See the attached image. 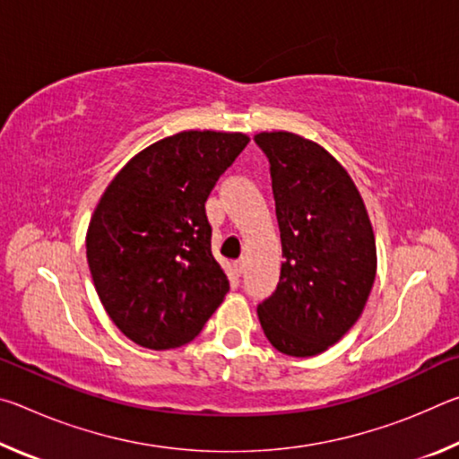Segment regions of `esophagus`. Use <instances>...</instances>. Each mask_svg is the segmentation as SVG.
<instances>
[{
    "instance_id": "34e87169",
    "label": "esophagus",
    "mask_w": 459,
    "mask_h": 459,
    "mask_svg": "<svg viewBox=\"0 0 459 459\" xmlns=\"http://www.w3.org/2000/svg\"><path fill=\"white\" fill-rule=\"evenodd\" d=\"M245 269H247V261L245 259H238V261H235V273L240 277L245 273Z\"/></svg>"
}]
</instances>
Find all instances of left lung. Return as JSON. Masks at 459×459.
Returning <instances> with one entry per match:
<instances>
[{"label": "left lung", "mask_w": 459, "mask_h": 459, "mask_svg": "<svg viewBox=\"0 0 459 459\" xmlns=\"http://www.w3.org/2000/svg\"><path fill=\"white\" fill-rule=\"evenodd\" d=\"M255 142L271 164L283 251L259 322L279 352L307 359L336 344L367 306L375 232L351 174L320 143L290 131H263Z\"/></svg>", "instance_id": "1"}]
</instances>
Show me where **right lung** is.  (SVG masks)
<instances>
[{"instance_id": "add662e5", "label": "right lung", "mask_w": 459, "mask_h": 459, "mask_svg": "<svg viewBox=\"0 0 459 459\" xmlns=\"http://www.w3.org/2000/svg\"><path fill=\"white\" fill-rule=\"evenodd\" d=\"M248 135L180 131L134 155L100 196L87 261L100 304L152 351L188 344L229 291L211 248L206 198Z\"/></svg>"}]
</instances>
